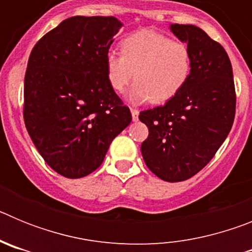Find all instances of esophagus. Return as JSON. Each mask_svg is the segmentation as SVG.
Returning <instances> with one entry per match:
<instances>
[{
	"mask_svg": "<svg viewBox=\"0 0 252 252\" xmlns=\"http://www.w3.org/2000/svg\"><path fill=\"white\" fill-rule=\"evenodd\" d=\"M131 115H132L133 121H137L139 120V111L135 110V108H131Z\"/></svg>",
	"mask_w": 252,
	"mask_h": 252,
	"instance_id": "34e87169",
	"label": "esophagus"
}]
</instances>
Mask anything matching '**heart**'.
<instances>
[{
	"instance_id": "heart-1",
	"label": "heart",
	"mask_w": 252,
	"mask_h": 252,
	"mask_svg": "<svg viewBox=\"0 0 252 252\" xmlns=\"http://www.w3.org/2000/svg\"><path fill=\"white\" fill-rule=\"evenodd\" d=\"M121 54L106 55V73L112 90L121 93L133 81L128 98L135 103L168 102L183 88L190 72L184 44L151 30L136 31L120 43Z\"/></svg>"
}]
</instances>
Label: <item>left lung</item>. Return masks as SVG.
<instances>
[{
    "mask_svg": "<svg viewBox=\"0 0 252 252\" xmlns=\"http://www.w3.org/2000/svg\"><path fill=\"white\" fill-rule=\"evenodd\" d=\"M186 41L190 73L164 106L141 111L149 136L141 144L145 164L166 182L192 178L211 161L231 131L236 112L232 65L220 43L194 25H170Z\"/></svg>",
    "mask_w": 252,
    "mask_h": 252,
    "instance_id": "8db88e82",
    "label": "left lung"
}]
</instances>
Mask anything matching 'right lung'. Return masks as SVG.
<instances>
[{
	"mask_svg": "<svg viewBox=\"0 0 252 252\" xmlns=\"http://www.w3.org/2000/svg\"><path fill=\"white\" fill-rule=\"evenodd\" d=\"M121 26L113 16L69 17L31 50L24 121L46 164L65 178L94 171L132 120L106 73V55Z\"/></svg>",
	"mask_w": 252,
	"mask_h": 252,
	"instance_id": "1",
	"label": "right lung"
}]
</instances>
